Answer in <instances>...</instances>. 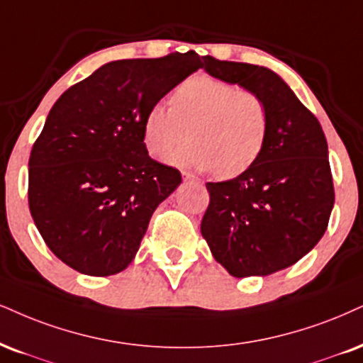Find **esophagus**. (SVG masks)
<instances>
[{
	"label": "esophagus",
	"mask_w": 363,
	"mask_h": 363,
	"mask_svg": "<svg viewBox=\"0 0 363 363\" xmlns=\"http://www.w3.org/2000/svg\"><path fill=\"white\" fill-rule=\"evenodd\" d=\"M182 177H183V180H185V182H199V180H196V178L194 177V174H190V173H186V172H183Z\"/></svg>",
	"instance_id": "1"
}]
</instances>
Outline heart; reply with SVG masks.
<instances>
[{
    "instance_id": "heart-1",
    "label": "heart",
    "mask_w": 363,
    "mask_h": 363,
    "mask_svg": "<svg viewBox=\"0 0 363 363\" xmlns=\"http://www.w3.org/2000/svg\"><path fill=\"white\" fill-rule=\"evenodd\" d=\"M190 130L194 143L179 152ZM267 134L266 102L256 92L210 75L185 80L174 91L172 107L156 104L145 118V145L151 155L172 156L169 163L216 172L220 178H234L252 167Z\"/></svg>"
}]
</instances>
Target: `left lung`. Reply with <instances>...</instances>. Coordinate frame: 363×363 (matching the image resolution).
<instances>
[{"mask_svg":"<svg viewBox=\"0 0 363 363\" xmlns=\"http://www.w3.org/2000/svg\"><path fill=\"white\" fill-rule=\"evenodd\" d=\"M203 60L208 75L266 102L269 134L249 169L207 183L210 203L200 230L230 276H269L306 256L328 225L335 191L326 138L318 119L271 69Z\"/></svg>","mask_w":363,"mask_h":363,"instance_id":"1","label":"left lung"}]
</instances>
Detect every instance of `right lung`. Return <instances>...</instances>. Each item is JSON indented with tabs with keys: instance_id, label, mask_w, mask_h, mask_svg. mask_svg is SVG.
<instances>
[{
	"instance_id": "right-lung-1",
	"label": "right lung",
	"mask_w": 363,
	"mask_h": 363,
	"mask_svg": "<svg viewBox=\"0 0 363 363\" xmlns=\"http://www.w3.org/2000/svg\"><path fill=\"white\" fill-rule=\"evenodd\" d=\"M200 67L195 52L109 62L53 104L30 155L28 205L67 266L111 276L133 262L156 207L182 183L147 155L145 118Z\"/></svg>"
}]
</instances>
